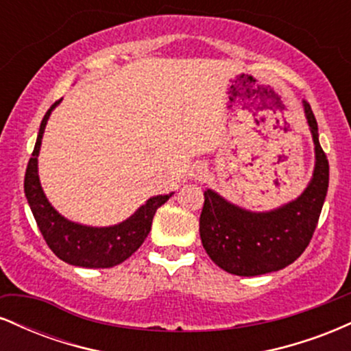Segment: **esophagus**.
Wrapping results in <instances>:
<instances>
[{
    "mask_svg": "<svg viewBox=\"0 0 351 351\" xmlns=\"http://www.w3.org/2000/svg\"><path fill=\"white\" fill-rule=\"evenodd\" d=\"M191 176H193V180H195V181H204V180H206V176H208L206 167H204V165H196V167H193Z\"/></svg>",
    "mask_w": 351,
    "mask_h": 351,
    "instance_id": "obj_1",
    "label": "esophagus"
}]
</instances>
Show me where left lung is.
Returning <instances> with one entry per match:
<instances>
[{
	"label": "left lung",
	"mask_w": 351,
	"mask_h": 351,
	"mask_svg": "<svg viewBox=\"0 0 351 351\" xmlns=\"http://www.w3.org/2000/svg\"><path fill=\"white\" fill-rule=\"evenodd\" d=\"M304 112L315 163L312 178L295 199L267 211H251L231 203L215 189L204 191L201 243L223 271L243 277L277 272L292 264L312 239L327 196L328 160L318 142L317 120L305 100Z\"/></svg>",
	"instance_id": "1"
}]
</instances>
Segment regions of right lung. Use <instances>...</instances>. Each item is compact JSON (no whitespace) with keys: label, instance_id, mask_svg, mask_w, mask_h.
Masks as SVG:
<instances>
[{"label":"right lung","instance_id":"obj_1","mask_svg":"<svg viewBox=\"0 0 351 351\" xmlns=\"http://www.w3.org/2000/svg\"><path fill=\"white\" fill-rule=\"evenodd\" d=\"M60 100L52 104L39 127L33 156L27 163L26 176H24V195H26L27 203L33 211L39 231L51 251L60 261L75 265V267H114L128 259L143 244L152 229L156 209L167 203L173 193L152 196L147 203L136 209L134 215L120 223L112 224V226H87V224L75 223V221L67 219L60 215L44 193L38 168L44 130H46L52 110L59 106Z\"/></svg>","mask_w":351,"mask_h":351}]
</instances>
